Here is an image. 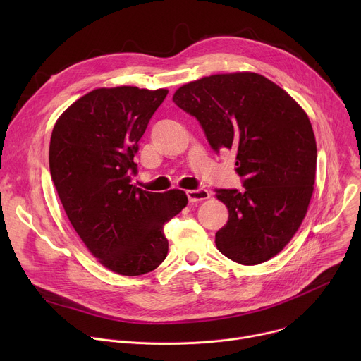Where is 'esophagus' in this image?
Returning <instances> with one entry per match:
<instances>
[{
    "instance_id": "34e87169",
    "label": "esophagus",
    "mask_w": 361,
    "mask_h": 361,
    "mask_svg": "<svg viewBox=\"0 0 361 361\" xmlns=\"http://www.w3.org/2000/svg\"><path fill=\"white\" fill-rule=\"evenodd\" d=\"M187 197L190 202H197V201H202L207 200L210 197V191H207L205 188H197V190H188L187 191Z\"/></svg>"
}]
</instances>
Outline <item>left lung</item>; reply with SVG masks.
Wrapping results in <instances>:
<instances>
[{
    "label": "left lung",
    "mask_w": 361,
    "mask_h": 361,
    "mask_svg": "<svg viewBox=\"0 0 361 361\" xmlns=\"http://www.w3.org/2000/svg\"><path fill=\"white\" fill-rule=\"evenodd\" d=\"M176 104L195 117L216 152L234 149L244 190H216L228 209L216 245L230 260L255 266L293 238L314 190L317 145L304 110L255 73L216 74L180 87Z\"/></svg>",
    "instance_id": "1"
}]
</instances>
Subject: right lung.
<instances>
[{
	"label": "right lung",
	"instance_id": "1",
	"mask_svg": "<svg viewBox=\"0 0 361 361\" xmlns=\"http://www.w3.org/2000/svg\"><path fill=\"white\" fill-rule=\"evenodd\" d=\"M167 94L130 85L92 90L51 134L49 173L67 217L95 259L121 276L164 262V224L188 201L181 190L149 192L131 184L138 141Z\"/></svg>",
	"mask_w": 361,
	"mask_h": 361
}]
</instances>
